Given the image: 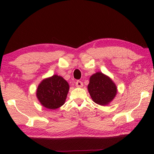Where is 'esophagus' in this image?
Returning a JSON list of instances; mask_svg holds the SVG:
<instances>
[{"label":"esophagus","mask_w":154,"mask_h":154,"mask_svg":"<svg viewBox=\"0 0 154 154\" xmlns=\"http://www.w3.org/2000/svg\"><path fill=\"white\" fill-rule=\"evenodd\" d=\"M76 86L77 88H82L83 87V83L81 82V81H77L76 82Z\"/></svg>","instance_id":"esophagus-1"}]
</instances>
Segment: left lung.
I'll list each match as a JSON object with an SVG mask.
<instances>
[{
    "instance_id": "obj_1",
    "label": "left lung",
    "mask_w": 154,
    "mask_h": 154,
    "mask_svg": "<svg viewBox=\"0 0 154 154\" xmlns=\"http://www.w3.org/2000/svg\"><path fill=\"white\" fill-rule=\"evenodd\" d=\"M88 90L94 102L99 105H108L118 92L113 80L101 72H97L90 78Z\"/></svg>"
}]
</instances>
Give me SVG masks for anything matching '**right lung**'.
<instances>
[{
	"label": "right lung",
	"instance_id": "1",
	"mask_svg": "<svg viewBox=\"0 0 154 154\" xmlns=\"http://www.w3.org/2000/svg\"><path fill=\"white\" fill-rule=\"evenodd\" d=\"M69 90V85L66 81L61 76L54 75L41 81L36 95L41 105L55 110L64 105Z\"/></svg>",
	"mask_w": 154,
	"mask_h": 154
}]
</instances>
